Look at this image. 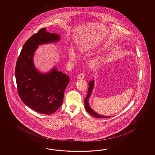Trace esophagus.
Wrapping results in <instances>:
<instances>
[{
    "mask_svg": "<svg viewBox=\"0 0 155 155\" xmlns=\"http://www.w3.org/2000/svg\"><path fill=\"white\" fill-rule=\"evenodd\" d=\"M84 74H83V73H81V74H79V75H78V78L79 79H84Z\"/></svg>",
    "mask_w": 155,
    "mask_h": 155,
    "instance_id": "obj_1",
    "label": "esophagus"
}]
</instances>
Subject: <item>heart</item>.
<instances>
[{"label":"heart","instance_id":"obj_1","mask_svg":"<svg viewBox=\"0 0 155 155\" xmlns=\"http://www.w3.org/2000/svg\"><path fill=\"white\" fill-rule=\"evenodd\" d=\"M69 57L70 59L71 60H75L76 59V53L74 51V50H70L69 52ZM100 64V60L96 59L92 60L90 62V65L91 68H96L99 66Z\"/></svg>","mask_w":155,"mask_h":155}]
</instances>
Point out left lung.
<instances>
[{
    "mask_svg": "<svg viewBox=\"0 0 155 155\" xmlns=\"http://www.w3.org/2000/svg\"><path fill=\"white\" fill-rule=\"evenodd\" d=\"M94 80L89 81L88 92H87V95L86 96L85 98L84 99L85 109L86 110V111L89 112L91 115L93 116H94L95 117H97V118H109V117H110V116L101 115H99L98 114H97L96 112H95L90 107V106L89 105L88 101H89V97H90V96L91 93H92V90H93V88H94Z\"/></svg>",
    "mask_w": 155,
    "mask_h": 155,
    "instance_id": "obj_1",
    "label": "left lung"
}]
</instances>
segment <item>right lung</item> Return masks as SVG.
<instances>
[{
    "label": "right lung",
    "mask_w": 155,
    "mask_h": 155,
    "mask_svg": "<svg viewBox=\"0 0 155 155\" xmlns=\"http://www.w3.org/2000/svg\"><path fill=\"white\" fill-rule=\"evenodd\" d=\"M59 35L40 29L24 44L17 60L15 78L18 95L30 108L42 114L56 112L63 104L69 76L54 68L49 73H40L35 68L33 57L38 46L60 40Z\"/></svg>",
    "instance_id": "right-lung-1"
}]
</instances>
